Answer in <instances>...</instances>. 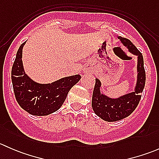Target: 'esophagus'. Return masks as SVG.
<instances>
[{"mask_svg": "<svg viewBox=\"0 0 159 159\" xmlns=\"http://www.w3.org/2000/svg\"><path fill=\"white\" fill-rule=\"evenodd\" d=\"M83 72H84V74H89V73H90V72H91V70H90V69L89 68H88V67H86V68H84V69H83Z\"/></svg>", "mask_w": 159, "mask_h": 159, "instance_id": "esophagus-1", "label": "esophagus"}]
</instances>
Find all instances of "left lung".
<instances>
[{
    "label": "left lung",
    "mask_w": 159,
    "mask_h": 159,
    "mask_svg": "<svg viewBox=\"0 0 159 159\" xmlns=\"http://www.w3.org/2000/svg\"><path fill=\"white\" fill-rule=\"evenodd\" d=\"M123 45L129 49V52L137 56V81L134 91L112 98L101 93L102 86L100 80L95 78V85L93 91L91 106L94 113L106 121H116L129 116L139 105L145 84V71L142 53L127 38L118 37Z\"/></svg>",
    "instance_id": "left-lung-1"
}]
</instances>
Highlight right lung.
Wrapping results in <instances>:
<instances>
[{
  "instance_id": "add662e5",
  "label": "right lung",
  "mask_w": 159,
  "mask_h": 159,
  "mask_svg": "<svg viewBox=\"0 0 159 159\" xmlns=\"http://www.w3.org/2000/svg\"><path fill=\"white\" fill-rule=\"evenodd\" d=\"M19 48L11 70V80L16 100L30 115H48L61 107L68 91L81 79V75L65 77L50 84L35 82L25 74L22 62V50Z\"/></svg>"
}]
</instances>
